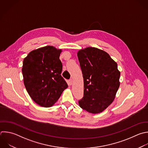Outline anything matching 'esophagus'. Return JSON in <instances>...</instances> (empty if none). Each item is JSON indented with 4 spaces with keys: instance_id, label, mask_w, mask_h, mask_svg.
Returning a JSON list of instances; mask_svg holds the SVG:
<instances>
[{
    "instance_id": "esophagus-1",
    "label": "esophagus",
    "mask_w": 148,
    "mask_h": 148,
    "mask_svg": "<svg viewBox=\"0 0 148 148\" xmlns=\"http://www.w3.org/2000/svg\"><path fill=\"white\" fill-rule=\"evenodd\" d=\"M72 83H73L72 79H69V81H68V84H69V85H72Z\"/></svg>"
}]
</instances>
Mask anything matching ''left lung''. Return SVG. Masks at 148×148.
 I'll return each instance as SVG.
<instances>
[{"label": "left lung", "mask_w": 148, "mask_h": 148, "mask_svg": "<svg viewBox=\"0 0 148 148\" xmlns=\"http://www.w3.org/2000/svg\"><path fill=\"white\" fill-rule=\"evenodd\" d=\"M84 82L80 108L99 113L113 101L120 86V72L117 63L103 50L88 47L77 52Z\"/></svg>", "instance_id": "left-lung-1"}]
</instances>
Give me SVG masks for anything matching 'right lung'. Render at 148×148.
<instances>
[{"label":"right lung","mask_w":148,"mask_h":148,"mask_svg":"<svg viewBox=\"0 0 148 148\" xmlns=\"http://www.w3.org/2000/svg\"><path fill=\"white\" fill-rule=\"evenodd\" d=\"M61 49L47 46L31 51L23 61L25 87L31 98L41 106H52L68 87L61 75Z\"/></svg>","instance_id":"obj_1"}]
</instances>
